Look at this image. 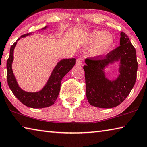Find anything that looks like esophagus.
I'll list each match as a JSON object with an SVG mask.
<instances>
[{
	"label": "esophagus",
	"mask_w": 147,
	"mask_h": 147,
	"mask_svg": "<svg viewBox=\"0 0 147 147\" xmlns=\"http://www.w3.org/2000/svg\"><path fill=\"white\" fill-rule=\"evenodd\" d=\"M83 62V57H80V58H77L76 61V65H81Z\"/></svg>",
	"instance_id": "1"
}]
</instances>
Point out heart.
Instances as JSON below:
<instances>
[{"label":"heart","mask_w":147,"mask_h":147,"mask_svg":"<svg viewBox=\"0 0 147 147\" xmlns=\"http://www.w3.org/2000/svg\"><path fill=\"white\" fill-rule=\"evenodd\" d=\"M89 40L92 43H96L90 51V54L93 56H98L105 53L113 43V36L100 30L92 32Z\"/></svg>","instance_id":"b5f03b06"}]
</instances>
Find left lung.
Masks as SVG:
<instances>
[{"label":"left lung","instance_id":"left-lung-1","mask_svg":"<svg viewBox=\"0 0 147 147\" xmlns=\"http://www.w3.org/2000/svg\"><path fill=\"white\" fill-rule=\"evenodd\" d=\"M120 60V74L114 81L107 79L103 68L109 63ZM84 66L86 96L91 106L111 108L119 106L130 94L137 78L136 51L127 35L121 32L120 45L106 55L88 58Z\"/></svg>","mask_w":147,"mask_h":147}]
</instances>
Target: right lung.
I'll list each match as a JSON object with an SVG mask.
<instances>
[{
    "mask_svg": "<svg viewBox=\"0 0 147 147\" xmlns=\"http://www.w3.org/2000/svg\"><path fill=\"white\" fill-rule=\"evenodd\" d=\"M45 28H46V27L43 29ZM30 34V33L24 34L21 36V38H23ZM19 39H17V41ZM17 41L11 46L9 56L6 63L7 80L9 88L21 102L30 108H43L52 106L58 98L62 78L73 67L76 63V59H64L58 62L45 86L40 91L36 93L26 92L22 90L19 87L11 69V63L13 59V50L17 44Z\"/></svg>",
    "mask_w": 147,
    "mask_h": 147,
    "instance_id": "1",
    "label": "right lung"
}]
</instances>
